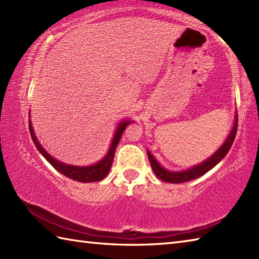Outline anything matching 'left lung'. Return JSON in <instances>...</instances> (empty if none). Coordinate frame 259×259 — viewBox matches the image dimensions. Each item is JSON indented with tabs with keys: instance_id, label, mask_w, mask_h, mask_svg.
Masks as SVG:
<instances>
[{
	"instance_id": "left-lung-1",
	"label": "left lung",
	"mask_w": 259,
	"mask_h": 259,
	"mask_svg": "<svg viewBox=\"0 0 259 259\" xmlns=\"http://www.w3.org/2000/svg\"><path fill=\"white\" fill-rule=\"evenodd\" d=\"M237 126H238V115L236 114L233 129L230 130V134L228 135L227 139L224 142L223 146L219 148V149L214 152L211 157L206 159L203 162L197 164V166L191 167L188 170H184V171H169V170L164 169L163 167L160 166V163H159L156 159L153 158L150 151L147 150L148 158H149V161H150L153 172L156 174V176L159 179L162 181H166V183H170V184H181V183H186V181L194 180L198 177H200V176L205 175L211 168L216 166L218 162H221L224 159V157L227 155V152L229 151L230 148H232L233 142L236 138V134H237Z\"/></svg>"
}]
</instances>
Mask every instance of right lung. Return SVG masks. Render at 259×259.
I'll use <instances>...</instances> for the list:
<instances>
[{"label": "right lung", "mask_w": 259, "mask_h": 259, "mask_svg": "<svg viewBox=\"0 0 259 259\" xmlns=\"http://www.w3.org/2000/svg\"><path fill=\"white\" fill-rule=\"evenodd\" d=\"M129 123H131V121H122V122L119 123L117 131H115L114 138L112 140V144L110 146V149L106 155V157L99 162L88 167L71 166V164H65L63 162L58 161L57 159H54L53 157L49 155V153L43 149V147L38 144V141L34 135V131H33V128H32L31 120H29V129H30V135L32 137V140L34 142L37 150L41 152V155L45 157L47 160L51 163V166L53 168H56L59 172H61L62 175L65 176V177H68L70 179L79 181V183H96V181L102 180L109 174L110 168H111L112 162H113L115 149H117V146L119 144L121 136H122V133L125 129V126Z\"/></svg>", "instance_id": "1"}]
</instances>
